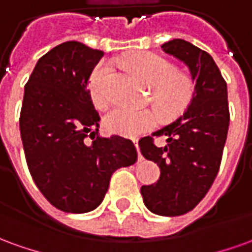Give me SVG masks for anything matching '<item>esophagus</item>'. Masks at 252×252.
Returning <instances> with one entry per match:
<instances>
[{
  "label": "esophagus",
  "instance_id": "esophagus-1",
  "mask_svg": "<svg viewBox=\"0 0 252 252\" xmlns=\"http://www.w3.org/2000/svg\"><path fill=\"white\" fill-rule=\"evenodd\" d=\"M133 144H135V147H136V150H137V160H139V162H142V160H143V157H142V154H140V151H139V146H137V140H133Z\"/></svg>",
  "mask_w": 252,
  "mask_h": 252
}]
</instances>
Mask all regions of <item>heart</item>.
<instances>
[{
  "label": "heart",
  "instance_id": "b5f03b06",
  "mask_svg": "<svg viewBox=\"0 0 252 252\" xmlns=\"http://www.w3.org/2000/svg\"><path fill=\"white\" fill-rule=\"evenodd\" d=\"M123 63L151 85L154 98L164 116L178 115L189 104L193 95V81L185 72L174 70V66L164 58L151 52H140L124 58ZM112 77L113 67L109 63L98 64L90 75V94L99 108L106 106L112 99ZM157 123L158 113L155 109H133L124 105L115 106L104 117L108 131L126 137L139 136L154 128Z\"/></svg>",
  "mask_w": 252,
  "mask_h": 252
}]
</instances>
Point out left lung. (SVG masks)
<instances>
[{"mask_svg":"<svg viewBox=\"0 0 252 252\" xmlns=\"http://www.w3.org/2000/svg\"><path fill=\"white\" fill-rule=\"evenodd\" d=\"M162 50L189 67L194 93L177 120L153 133L167 137L164 147L151 136L139 140L143 157L160 169L158 182L140 193L155 215L181 216L205 197L219 173L229 126L227 83L213 58L189 41L174 39Z\"/></svg>","mask_w":252,"mask_h":252,"instance_id":"left-lung-1","label":"left lung"}]
</instances>
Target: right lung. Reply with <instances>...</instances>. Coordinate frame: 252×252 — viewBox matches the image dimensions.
I'll use <instances>...</instances> for the list:
<instances>
[{"label":"right lung","instance_id":"right-lung-1","mask_svg":"<svg viewBox=\"0 0 252 252\" xmlns=\"http://www.w3.org/2000/svg\"><path fill=\"white\" fill-rule=\"evenodd\" d=\"M102 57L79 41L62 43L37 61L24 89L20 133L28 169L47 200L68 213L95 209L112 174L137 159L129 139L98 136L88 81Z\"/></svg>","mask_w":252,"mask_h":252}]
</instances>
